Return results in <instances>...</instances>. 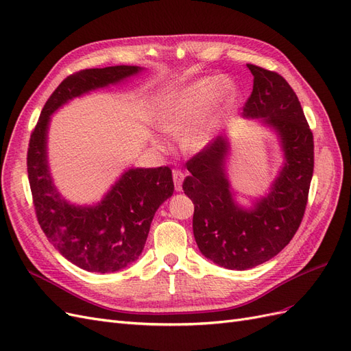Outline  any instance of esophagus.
Segmentation results:
<instances>
[{"mask_svg": "<svg viewBox=\"0 0 351 351\" xmlns=\"http://www.w3.org/2000/svg\"><path fill=\"white\" fill-rule=\"evenodd\" d=\"M173 180H174V187H176L177 192H182L184 174L182 171H178V169H174V171H173Z\"/></svg>", "mask_w": 351, "mask_h": 351, "instance_id": "34e87169", "label": "esophagus"}]
</instances>
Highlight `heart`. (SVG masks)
Listing matches in <instances>:
<instances>
[{
  "label": "heart",
  "mask_w": 351,
  "mask_h": 351,
  "mask_svg": "<svg viewBox=\"0 0 351 351\" xmlns=\"http://www.w3.org/2000/svg\"><path fill=\"white\" fill-rule=\"evenodd\" d=\"M237 98L239 89L230 77L204 76L169 93L159 105L155 121L165 133H182L180 146L184 152L199 154L219 139Z\"/></svg>",
  "instance_id": "obj_1"
}]
</instances>
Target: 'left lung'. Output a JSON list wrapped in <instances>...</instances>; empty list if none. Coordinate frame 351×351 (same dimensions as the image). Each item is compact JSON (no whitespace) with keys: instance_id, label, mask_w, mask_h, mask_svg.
<instances>
[{"instance_id":"1","label":"left lung","mask_w":351,"mask_h":351,"mask_svg":"<svg viewBox=\"0 0 351 351\" xmlns=\"http://www.w3.org/2000/svg\"><path fill=\"white\" fill-rule=\"evenodd\" d=\"M253 90L241 115L277 136L284 162L269 192L241 206L228 177L227 134L187 162L184 193L195 205L200 253L227 269L244 271L272 259L290 243L304 215L313 176V134L299 98L278 73L247 64Z\"/></svg>"}]
</instances>
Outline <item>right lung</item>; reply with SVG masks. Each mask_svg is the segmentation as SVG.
I'll list each match as a JSON object with an SVG mask.
<instances>
[{"label": "right lung", "mask_w": 351, "mask_h": 351, "mask_svg": "<svg viewBox=\"0 0 351 351\" xmlns=\"http://www.w3.org/2000/svg\"><path fill=\"white\" fill-rule=\"evenodd\" d=\"M142 70L112 66L71 74L51 95L30 136L27 174L39 226L62 256L89 272H117L139 259L156 209L174 192L173 174L168 167L129 168L97 204H71L58 192L48 164L51 115L74 98Z\"/></svg>", "instance_id": "1"}]
</instances>
